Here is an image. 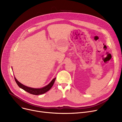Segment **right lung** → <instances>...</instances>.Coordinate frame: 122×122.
I'll use <instances>...</instances> for the list:
<instances>
[{
  "instance_id": "right-lung-1",
  "label": "right lung",
  "mask_w": 122,
  "mask_h": 122,
  "mask_svg": "<svg viewBox=\"0 0 122 122\" xmlns=\"http://www.w3.org/2000/svg\"><path fill=\"white\" fill-rule=\"evenodd\" d=\"M14 79H15V80L16 83L17 84V85H18V86L20 88L26 91V92L29 93H30V94L38 95H40V94H43L45 93L48 91L51 88V87L53 86V85L55 81V80H56V78H54L53 80H51V81L49 84H48L47 86H46L44 87L41 88H33L29 87H27L24 85L21 84L20 82H19L15 77H14Z\"/></svg>"
}]
</instances>
